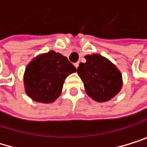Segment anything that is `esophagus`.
<instances>
[{
    "mask_svg": "<svg viewBox=\"0 0 147 147\" xmlns=\"http://www.w3.org/2000/svg\"><path fill=\"white\" fill-rule=\"evenodd\" d=\"M78 65H80V62H76V63H74V66L76 67V69H78Z\"/></svg>",
    "mask_w": 147,
    "mask_h": 147,
    "instance_id": "esophagus-1",
    "label": "esophagus"
}]
</instances>
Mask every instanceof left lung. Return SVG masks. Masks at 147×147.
Here are the masks:
<instances>
[{"mask_svg": "<svg viewBox=\"0 0 147 147\" xmlns=\"http://www.w3.org/2000/svg\"><path fill=\"white\" fill-rule=\"evenodd\" d=\"M87 61L78 67L86 93L96 102H107L117 96L123 86L122 74L115 64L99 54L86 55Z\"/></svg>", "mask_w": 147, "mask_h": 147, "instance_id": "left-lung-1", "label": "left lung"}]
</instances>
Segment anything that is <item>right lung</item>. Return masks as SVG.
I'll use <instances>...</instances> for the list:
<instances>
[{
    "mask_svg": "<svg viewBox=\"0 0 147 147\" xmlns=\"http://www.w3.org/2000/svg\"><path fill=\"white\" fill-rule=\"evenodd\" d=\"M77 71L67 57L51 51L33 58L25 69V92L36 102L52 103L61 94L66 78Z\"/></svg>",
    "mask_w": 147,
    "mask_h": 147,
    "instance_id": "add662e5",
    "label": "right lung"
}]
</instances>
